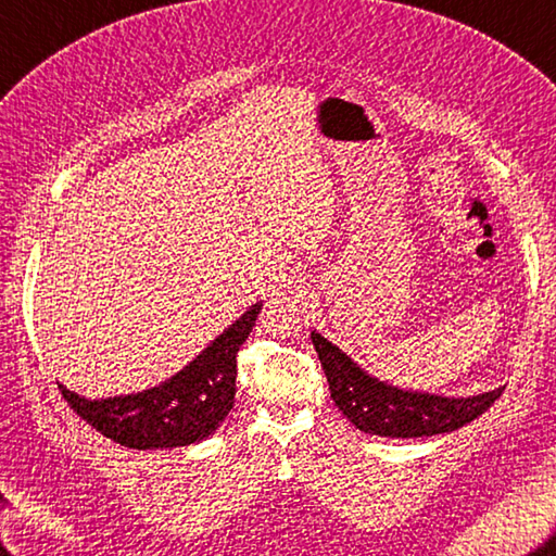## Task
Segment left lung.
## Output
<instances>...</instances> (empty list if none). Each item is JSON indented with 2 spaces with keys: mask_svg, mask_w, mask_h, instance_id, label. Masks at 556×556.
I'll return each instance as SVG.
<instances>
[{
  "mask_svg": "<svg viewBox=\"0 0 556 556\" xmlns=\"http://www.w3.org/2000/svg\"><path fill=\"white\" fill-rule=\"evenodd\" d=\"M313 344L327 375L329 394L361 432L401 440L452 432L482 416L504 392V387H500L468 399L401 392L365 375L346 353L317 332H313Z\"/></svg>",
  "mask_w": 556,
  "mask_h": 556,
  "instance_id": "1",
  "label": "left lung"
}]
</instances>
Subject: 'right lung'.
<instances>
[{
	"mask_svg": "<svg viewBox=\"0 0 556 556\" xmlns=\"http://www.w3.org/2000/svg\"><path fill=\"white\" fill-rule=\"evenodd\" d=\"M255 303L172 380L148 392L102 401L83 399L59 384L66 404L100 434L131 448H172L205 440L227 418L236 396V356L253 332Z\"/></svg>",
	"mask_w": 556,
	"mask_h": 556,
	"instance_id": "add662e5",
	"label": "right lung"
}]
</instances>
